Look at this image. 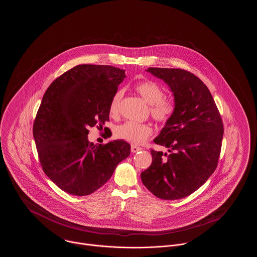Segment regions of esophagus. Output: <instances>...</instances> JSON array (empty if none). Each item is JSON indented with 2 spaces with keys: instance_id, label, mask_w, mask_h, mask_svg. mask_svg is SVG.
Wrapping results in <instances>:
<instances>
[{
  "instance_id": "34e87169",
  "label": "esophagus",
  "mask_w": 257,
  "mask_h": 257,
  "mask_svg": "<svg viewBox=\"0 0 257 257\" xmlns=\"http://www.w3.org/2000/svg\"><path fill=\"white\" fill-rule=\"evenodd\" d=\"M140 150H143V148L138 147V146H131V151H132L133 153H136V152H138V151H140Z\"/></svg>"
}]
</instances>
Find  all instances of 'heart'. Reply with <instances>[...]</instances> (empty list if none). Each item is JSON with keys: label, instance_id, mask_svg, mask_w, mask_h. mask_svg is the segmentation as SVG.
<instances>
[{"label": "heart", "instance_id": "heart-1", "mask_svg": "<svg viewBox=\"0 0 257 257\" xmlns=\"http://www.w3.org/2000/svg\"><path fill=\"white\" fill-rule=\"evenodd\" d=\"M135 90L141 95L147 104L150 105L151 116L157 122H169L175 112V104L165 98L166 93L162 86L153 81H143L135 86ZM122 90H117L111 98L110 113L111 116H117L122 99ZM152 127L147 123L126 121L114 129V136L117 139L135 145H142L152 135Z\"/></svg>", "mask_w": 257, "mask_h": 257}]
</instances>
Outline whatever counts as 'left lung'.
Listing matches in <instances>:
<instances>
[{
    "label": "left lung",
    "instance_id": "left-lung-1",
    "mask_svg": "<svg viewBox=\"0 0 257 257\" xmlns=\"http://www.w3.org/2000/svg\"><path fill=\"white\" fill-rule=\"evenodd\" d=\"M147 71L170 86L175 112L154 139L170 153L151 149L152 164L142 172V181L159 198L180 199L196 192L216 170L223 124L211 92L196 75L179 68Z\"/></svg>",
    "mask_w": 257,
    "mask_h": 257
}]
</instances>
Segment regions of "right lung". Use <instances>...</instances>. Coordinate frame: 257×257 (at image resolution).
<instances>
[{
  "label": "right lung",
  "instance_id": "obj_1",
  "mask_svg": "<svg viewBox=\"0 0 257 257\" xmlns=\"http://www.w3.org/2000/svg\"><path fill=\"white\" fill-rule=\"evenodd\" d=\"M125 70L80 64L57 78L45 91L33 133L42 170L62 191L87 196L106 183L130 155V145L116 140L93 145L88 128L109 120L110 103Z\"/></svg>",
  "mask_w": 257,
  "mask_h": 257
}]
</instances>
